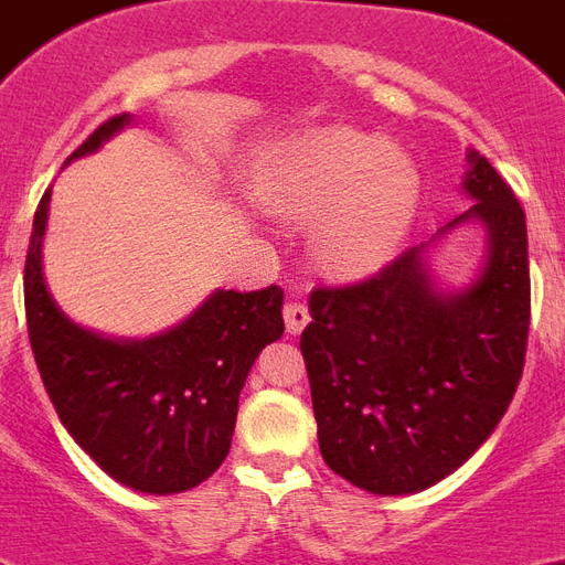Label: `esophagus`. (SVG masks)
Returning <instances> with one entry per match:
<instances>
[{
    "instance_id": "obj_1",
    "label": "esophagus",
    "mask_w": 565,
    "mask_h": 565,
    "mask_svg": "<svg viewBox=\"0 0 565 565\" xmlns=\"http://www.w3.org/2000/svg\"><path fill=\"white\" fill-rule=\"evenodd\" d=\"M282 317H286L288 333H294V337H297V333L308 326L311 313H308V306L302 302V299H288L286 308H282Z\"/></svg>"
}]
</instances>
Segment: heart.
<instances>
[{
  "label": "heart",
  "instance_id": "1",
  "mask_svg": "<svg viewBox=\"0 0 565 565\" xmlns=\"http://www.w3.org/2000/svg\"><path fill=\"white\" fill-rule=\"evenodd\" d=\"M263 206L311 223V254L333 277H364L396 252L418 206V174L402 152L322 129L297 143L263 186Z\"/></svg>",
  "mask_w": 565,
  "mask_h": 565
}]
</instances>
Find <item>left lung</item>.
I'll list each match as a JSON object with an SVG mask.
<instances>
[{"label":"left lung","mask_w":565,"mask_h":565,"mask_svg":"<svg viewBox=\"0 0 565 565\" xmlns=\"http://www.w3.org/2000/svg\"><path fill=\"white\" fill-rule=\"evenodd\" d=\"M472 206L376 277L317 288L299 348L319 452L373 495H411L456 472L492 436L523 373L529 337L526 214L495 167L467 149ZM478 222L488 254L463 289L437 288L429 246Z\"/></svg>","instance_id":"8db88e82"}]
</instances>
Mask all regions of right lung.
Segmentation results:
<instances>
[{"mask_svg": "<svg viewBox=\"0 0 565 565\" xmlns=\"http://www.w3.org/2000/svg\"><path fill=\"white\" fill-rule=\"evenodd\" d=\"M129 124V113L104 121L67 163ZM50 192L36 209L24 259L30 348L50 402L109 478L149 495L186 492L226 461L254 359L286 331L282 288H217L183 322L147 339L89 331L58 308L44 279Z\"/></svg>", "mask_w": 565, "mask_h": 565, "instance_id": "obj_1", "label": "right lung"}]
</instances>
